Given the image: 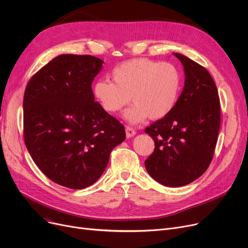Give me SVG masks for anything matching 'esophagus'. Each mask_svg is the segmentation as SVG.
<instances>
[{
    "instance_id": "34e87169",
    "label": "esophagus",
    "mask_w": 248,
    "mask_h": 248,
    "mask_svg": "<svg viewBox=\"0 0 248 248\" xmlns=\"http://www.w3.org/2000/svg\"><path fill=\"white\" fill-rule=\"evenodd\" d=\"M136 129L133 127V126H125V134H126V137L127 138H132L136 135Z\"/></svg>"
}]
</instances>
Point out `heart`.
Segmentation results:
<instances>
[{"mask_svg":"<svg viewBox=\"0 0 248 248\" xmlns=\"http://www.w3.org/2000/svg\"><path fill=\"white\" fill-rule=\"evenodd\" d=\"M112 81L99 79L93 86V95L102 109L115 113L132 99L133 108L125 119L139 123L146 117L160 120L175 108L182 76L176 65L148 58L124 61L111 71ZM131 97L129 98V96Z\"/></svg>","mask_w":248,"mask_h":248,"instance_id":"1","label":"heart"}]
</instances>
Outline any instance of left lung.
<instances>
[{"label":"left lung","instance_id":"left-lung-1","mask_svg":"<svg viewBox=\"0 0 248 248\" xmlns=\"http://www.w3.org/2000/svg\"><path fill=\"white\" fill-rule=\"evenodd\" d=\"M185 85L173 110L147 126L155 141L145 161L150 176L162 185L181 187L198 179L209 167L221 122L218 90L202 65L179 54Z\"/></svg>","mask_w":248,"mask_h":248}]
</instances>
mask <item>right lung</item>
I'll list each match as a JSON object with an SVG mask.
<instances>
[{"mask_svg": "<svg viewBox=\"0 0 248 248\" xmlns=\"http://www.w3.org/2000/svg\"><path fill=\"white\" fill-rule=\"evenodd\" d=\"M103 61L63 54L36 72L24 93V141L42 173L70 189L94 184L124 126L102 109L91 88Z\"/></svg>", "mask_w": 248, "mask_h": 248, "instance_id": "add662e5", "label": "right lung"}]
</instances>
